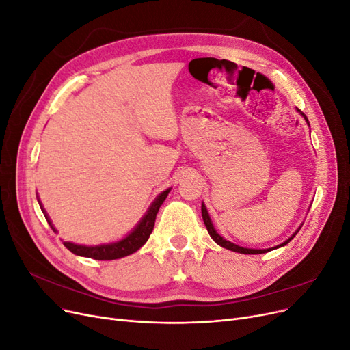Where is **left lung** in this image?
Returning <instances> with one entry per match:
<instances>
[{"mask_svg": "<svg viewBox=\"0 0 350 350\" xmlns=\"http://www.w3.org/2000/svg\"><path fill=\"white\" fill-rule=\"evenodd\" d=\"M299 111V109H298ZM301 115L304 116V118L306 120V122H308V118H306L305 116V113L304 112H301ZM201 215H203V220H204V225H206V228H207V230H208V234H210V237L215 239V242L216 243H219L220 247H224V248H226V250H230V251H235V252H241V254H262V252H267V251H270V250H251V248H242V247H239V245H235V243H232V242H229V241H226V239H224L221 238L217 232L215 230V228H213V224H211V220H210V216H208V213H207V208H206V206L204 204H201ZM298 234V230L295 232V235ZM295 235H292L288 241H284L282 245H279V247H283V245H286V243H288Z\"/></svg>", "mask_w": 350, "mask_h": 350, "instance_id": "8db88e82", "label": "left lung"}]
</instances>
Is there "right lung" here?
<instances>
[{
    "label": "right lung",
    "mask_w": 350,
    "mask_h": 350,
    "mask_svg": "<svg viewBox=\"0 0 350 350\" xmlns=\"http://www.w3.org/2000/svg\"><path fill=\"white\" fill-rule=\"evenodd\" d=\"M169 191H171V188L166 189V191H163L153 201V204L150 206L149 210H147V213L142 219L140 224L137 225V228L131 232V234L129 237H125L124 239H121L118 242H113V243H107V245H94V247L77 245V243H72V242H64V247L67 250H70L72 254H76V256L89 257L93 260H116V258H122V257L130 256V254L135 252L137 250H140L147 242V239H149L152 230L154 228V220H156L157 211H159V208H161L165 198L167 197ZM42 211H44V215L48 220V224L51 225V228L54 229V226H52V224H51V220L48 219V216L45 213V210H42Z\"/></svg>",
    "instance_id": "add662e5"
}]
</instances>
